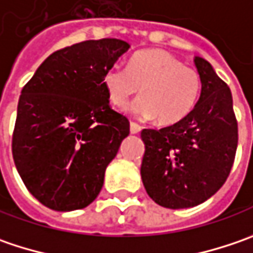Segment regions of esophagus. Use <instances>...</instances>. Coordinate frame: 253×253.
<instances>
[{
	"label": "esophagus",
	"instance_id": "obj_1",
	"mask_svg": "<svg viewBox=\"0 0 253 253\" xmlns=\"http://www.w3.org/2000/svg\"><path fill=\"white\" fill-rule=\"evenodd\" d=\"M140 130H141L140 125L134 123V122H131V123H130V133H133V134H137V133H140Z\"/></svg>",
	"mask_w": 253,
	"mask_h": 253
}]
</instances>
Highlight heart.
<instances>
[{"label":"heart","mask_w":253,"mask_h":253,"mask_svg":"<svg viewBox=\"0 0 253 253\" xmlns=\"http://www.w3.org/2000/svg\"><path fill=\"white\" fill-rule=\"evenodd\" d=\"M102 84L109 102L119 109H125L140 90L141 97L130 106V112L141 119H156L161 126L184 120L201 93L200 73L164 49L137 52L127 69L109 68Z\"/></svg>","instance_id":"1"}]
</instances>
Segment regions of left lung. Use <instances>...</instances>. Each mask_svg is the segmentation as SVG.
I'll return each instance as SVG.
<instances>
[{"mask_svg": "<svg viewBox=\"0 0 253 253\" xmlns=\"http://www.w3.org/2000/svg\"><path fill=\"white\" fill-rule=\"evenodd\" d=\"M194 62L201 94L191 113L175 125L141 131L144 188L154 203L171 210L191 208L211 198L226 181L238 147L228 84L210 62L200 56Z\"/></svg>", "mask_w": 253, "mask_h": 253, "instance_id": "left-lung-1", "label": "left lung"}]
</instances>
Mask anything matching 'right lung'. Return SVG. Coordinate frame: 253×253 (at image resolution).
<instances>
[{"instance_id":"1","label":"right lung","mask_w":253,"mask_h":253,"mask_svg":"<svg viewBox=\"0 0 253 253\" xmlns=\"http://www.w3.org/2000/svg\"><path fill=\"white\" fill-rule=\"evenodd\" d=\"M130 45L115 38L84 41L56 50L22 87L12 157L22 181L55 211L87 207L105 171L130 133L115 112L102 78Z\"/></svg>"}]
</instances>
